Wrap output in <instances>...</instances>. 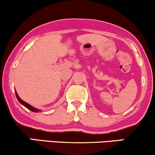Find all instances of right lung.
<instances>
[{"mask_svg":"<svg viewBox=\"0 0 155 155\" xmlns=\"http://www.w3.org/2000/svg\"><path fill=\"white\" fill-rule=\"evenodd\" d=\"M15 95H16V97H17L18 100V101L20 102V103H21L22 104H23V105L25 106V107H27L28 110H31L32 112H41V110H40L36 109V108L32 107V106L30 105V104H29L28 103H27V102H24L23 100H21V98L19 97V96H18V93H17V92H16V91H15Z\"/></svg>","mask_w":155,"mask_h":155,"instance_id":"1","label":"right lung"}]
</instances>
